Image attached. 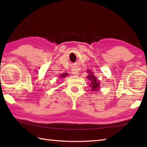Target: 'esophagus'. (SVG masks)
<instances>
[{"label": "esophagus", "mask_w": 147, "mask_h": 147, "mask_svg": "<svg viewBox=\"0 0 147 147\" xmlns=\"http://www.w3.org/2000/svg\"><path fill=\"white\" fill-rule=\"evenodd\" d=\"M72 74L74 76H78L79 75V73H78V71L77 69H73V71H72Z\"/></svg>", "instance_id": "1"}]
</instances>
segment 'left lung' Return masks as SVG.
<instances>
[{
  "label": "left lung",
  "instance_id": "obj_1",
  "mask_svg": "<svg viewBox=\"0 0 147 147\" xmlns=\"http://www.w3.org/2000/svg\"><path fill=\"white\" fill-rule=\"evenodd\" d=\"M87 72L89 74V75L87 76L89 80L91 81L90 87L91 88V91H97L99 89H100V82H99L98 80L94 76V74L91 71H87Z\"/></svg>",
  "mask_w": 147,
  "mask_h": 147
}]
</instances>
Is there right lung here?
<instances>
[{"mask_svg": "<svg viewBox=\"0 0 147 147\" xmlns=\"http://www.w3.org/2000/svg\"><path fill=\"white\" fill-rule=\"evenodd\" d=\"M69 75V74H67V73H64L63 74H60V76H59V78H65V77L66 76H68Z\"/></svg>", "mask_w": 147, "mask_h": 147, "instance_id": "obj_1", "label": "right lung"}]
</instances>
